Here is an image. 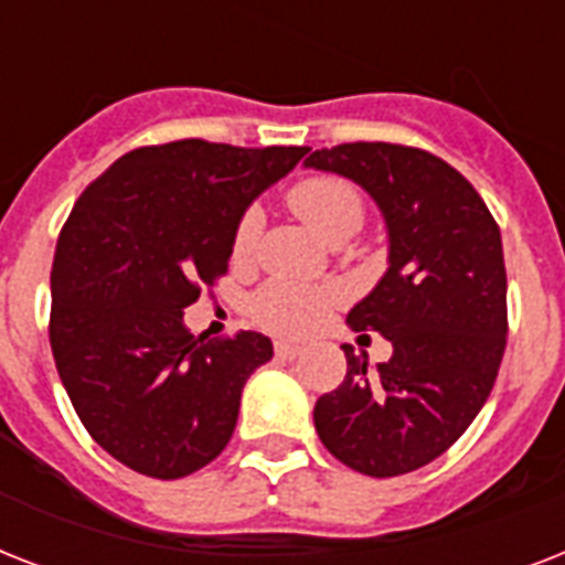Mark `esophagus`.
<instances>
[{
  "label": "esophagus",
  "mask_w": 565,
  "mask_h": 565,
  "mask_svg": "<svg viewBox=\"0 0 565 565\" xmlns=\"http://www.w3.org/2000/svg\"><path fill=\"white\" fill-rule=\"evenodd\" d=\"M301 352H305V345L290 343V340H278V343H275V354H278V358H299Z\"/></svg>",
  "instance_id": "esophagus-1"
}]
</instances>
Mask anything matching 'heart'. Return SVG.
Instances as JSON below:
<instances>
[{"instance_id":"b5f03b06","label":"heart","mask_w":565,"mask_h":565,"mask_svg":"<svg viewBox=\"0 0 565 565\" xmlns=\"http://www.w3.org/2000/svg\"><path fill=\"white\" fill-rule=\"evenodd\" d=\"M290 207L317 237L331 239L343 231H358L363 222L361 195L352 184L340 179H308L290 190ZM260 216L248 211L234 234V252L243 255L257 237ZM334 292L326 287H310L296 281H273L257 292L252 313L269 331L281 334H308L328 317Z\"/></svg>"}]
</instances>
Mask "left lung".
<instances>
[{
  "label": "left lung",
  "instance_id": "1",
  "mask_svg": "<svg viewBox=\"0 0 565 565\" xmlns=\"http://www.w3.org/2000/svg\"><path fill=\"white\" fill-rule=\"evenodd\" d=\"M305 170L354 181L384 216L386 273L345 322L393 345L377 366L343 345L349 372L313 425L354 472L407 475L455 446L492 393L508 337L501 231L472 184L422 149L345 143Z\"/></svg>",
  "mask_w": 565,
  "mask_h": 565
}]
</instances>
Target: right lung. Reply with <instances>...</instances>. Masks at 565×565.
Returning a JSON list of instances; mask_svg holds the SVG:
<instances>
[{
  "label": "right lung",
  "instance_id": "1",
  "mask_svg": "<svg viewBox=\"0 0 565 565\" xmlns=\"http://www.w3.org/2000/svg\"><path fill=\"white\" fill-rule=\"evenodd\" d=\"M305 154L146 146L78 195L52 260L49 343L84 428L128 469L175 481L228 446L243 386L273 361V340L193 337L184 308L228 269L248 204Z\"/></svg>",
  "mask_w": 565,
  "mask_h": 565
}]
</instances>
